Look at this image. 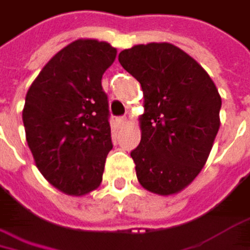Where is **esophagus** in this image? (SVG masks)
Segmentation results:
<instances>
[{"mask_svg": "<svg viewBox=\"0 0 250 250\" xmlns=\"http://www.w3.org/2000/svg\"><path fill=\"white\" fill-rule=\"evenodd\" d=\"M117 123H118V124H126V123H127V117H126V115L118 117V118H117Z\"/></svg>", "mask_w": 250, "mask_h": 250, "instance_id": "1", "label": "esophagus"}]
</instances>
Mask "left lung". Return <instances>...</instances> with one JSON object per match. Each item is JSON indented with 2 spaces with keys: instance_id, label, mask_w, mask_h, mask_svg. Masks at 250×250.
Instances as JSON below:
<instances>
[{
  "instance_id": "left-lung-1",
  "label": "left lung",
  "mask_w": 250,
  "mask_h": 250,
  "mask_svg": "<svg viewBox=\"0 0 250 250\" xmlns=\"http://www.w3.org/2000/svg\"><path fill=\"white\" fill-rule=\"evenodd\" d=\"M123 68L142 86V138L130 152L139 183L173 195L205 166L220 129L221 96L209 74L185 51L163 42L118 54Z\"/></svg>"
}]
</instances>
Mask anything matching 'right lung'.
<instances>
[{
  "label": "right lung",
  "mask_w": 250,
  "mask_h": 250,
  "mask_svg": "<svg viewBox=\"0 0 250 250\" xmlns=\"http://www.w3.org/2000/svg\"><path fill=\"white\" fill-rule=\"evenodd\" d=\"M117 49L77 39L57 52L27 90L23 124L38 170L58 190L84 195L102 182L112 149L102 74Z\"/></svg>",
  "instance_id": "right-lung-1"
}]
</instances>
